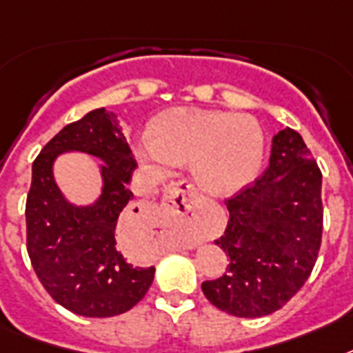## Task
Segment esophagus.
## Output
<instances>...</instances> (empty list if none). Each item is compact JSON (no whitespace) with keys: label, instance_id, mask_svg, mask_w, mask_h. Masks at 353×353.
Wrapping results in <instances>:
<instances>
[{"label":"esophagus","instance_id":"obj_1","mask_svg":"<svg viewBox=\"0 0 353 353\" xmlns=\"http://www.w3.org/2000/svg\"><path fill=\"white\" fill-rule=\"evenodd\" d=\"M164 216L174 223H183L196 216L198 191L188 180L171 183L165 189Z\"/></svg>","mask_w":353,"mask_h":353}]
</instances>
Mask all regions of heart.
Segmentation results:
<instances>
[{
  "label": "heart",
  "mask_w": 353,
  "mask_h": 353,
  "mask_svg": "<svg viewBox=\"0 0 353 353\" xmlns=\"http://www.w3.org/2000/svg\"><path fill=\"white\" fill-rule=\"evenodd\" d=\"M263 153V135L254 119L216 110L173 108L153 119L137 157L157 176L171 165L191 162L205 191L232 194L254 179Z\"/></svg>",
  "instance_id": "1"
}]
</instances>
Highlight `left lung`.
<instances>
[{"instance_id": "left-lung-1", "label": "left lung", "mask_w": 353, "mask_h": 353, "mask_svg": "<svg viewBox=\"0 0 353 353\" xmlns=\"http://www.w3.org/2000/svg\"><path fill=\"white\" fill-rule=\"evenodd\" d=\"M323 174L298 131L272 139L267 170L227 198L229 222L214 240L227 272L203 281V296L236 317L269 316L290 301L316 265L323 234Z\"/></svg>"}]
</instances>
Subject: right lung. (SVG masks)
<instances>
[{
    "label": "right lung",
    "instance_id": "1",
    "mask_svg": "<svg viewBox=\"0 0 353 353\" xmlns=\"http://www.w3.org/2000/svg\"><path fill=\"white\" fill-rule=\"evenodd\" d=\"M83 150L103 160V194L88 208H75L53 182L59 152ZM137 162L115 113L104 108L65 126L32 164L26 196V250L52 299L84 317H112L141 301L155 267H135L124 258L117 229L133 193L128 189Z\"/></svg>",
    "mask_w": 353,
    "mask_h": 353
}]
</instances>
